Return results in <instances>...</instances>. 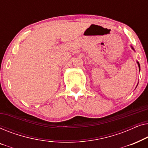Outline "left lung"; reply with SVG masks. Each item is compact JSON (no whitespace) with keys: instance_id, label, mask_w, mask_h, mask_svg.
<instances>
[{"instance_id":"left-lung-1","label":"left lung","mask_w":148,"mask_h":148,"mask_svg":"<svg viewBox=\"0 0 148 148\" xmlns=\"http://www.w3.org/2000/svg\"><path fill=\"white\" fill-rule=\"evenodd\" d=\"M137 63H138V65H139V68H140V65H139V62H137Z\"/></svg>"}]
</instances>
